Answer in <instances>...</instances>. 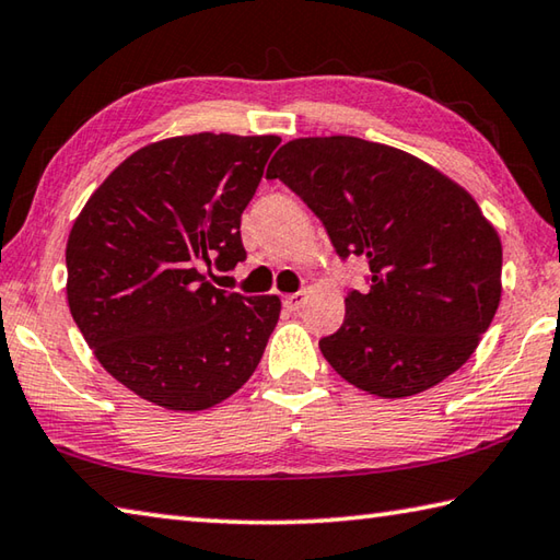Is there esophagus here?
Masks as SVG:
<instances>
[{
    "label": "esophagus",
    "instance_id": "esophagus-1",
    "mask_svg": "<svg viewBox=\"0 0 560 560\" xmlns=\"http://www.w3.org/2000/svg\"><path fill=\"white\" fill-rule=\"evenodd\" d=\"M305 300H307L305 292H292V295L282 298V305H285L290 312H298L302 305H305Z\"/></svg>",
    "mask_w": 560,
    "mask_h": 560
}]
</instances>
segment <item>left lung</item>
<instances>
[{"label": "left lung", "mask_w": 560, "mask_h": 560, "mask_svg": "<svg viewBox=\"0 0 560 560\" xmlns=\"http://www.w3.org/2000/svg\"><path fill=\"white\" fill-rule=\"evenodd\" d=\"M325 223L369 290L319 341L337 374L378 398L438 386L475 354L502 300V241L472 194L435 166L361 137H300L268 166Z\"/></svg>", "instance_id": "1"}]
</instances>
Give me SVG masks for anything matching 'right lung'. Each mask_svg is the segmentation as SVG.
<instances>
[{
	"mask_svg": "<svg viewBox=\"0 0 560 560\" xmlns=\"http://www.w3.org/2000/svg\"><path fill=\"white\" fill-rule=\"evenodd\" d=\"M278 135H182L115 166L66 243L68 307L115 381L166 410H206L260 364L278 295L213 288L245 260L241 213Z\"/></svg>",
	"mask_w": 560,
	"mask_h": 560,
	"instance_id": "1",
	"label": "right lung"
}]
</instances>
